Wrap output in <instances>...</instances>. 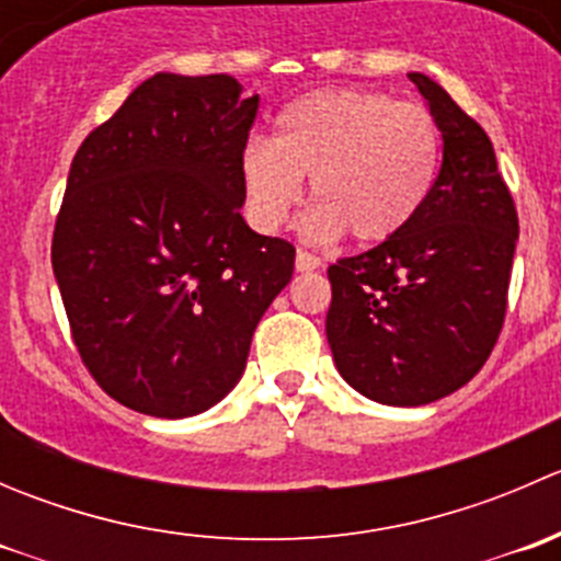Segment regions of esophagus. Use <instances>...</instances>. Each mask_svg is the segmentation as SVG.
I'll list each match as a JSON object with an SVG mask.
<instances>
[{"instance_id": "obj_1", "label": "esophagus", "mask_w": 561, "mask_h": 561, "mask_svg": "<svg viewBox=\"0 0 561 561\" xmlns=\"http://www.w3.org/2000/svg\"><path fill=\"white\" fill-rule=\"evenodd\" d=\"M296 268L298 271H314L320 268V257L312 252H307V249H298L296 252Z\"/></svg>"}]
</instances>
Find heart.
Segmentation results:
<instances>
[{"label": "heart", "instance_id": "1", "mask_svg": "<svg viewBox=\"0 0 561 561\" xmlns=\"http://www.w3.org/2000/svg\"><path fill=\"white\" fill-rule=\"evenodd\" d=\"M439 157V127L423 105L358 89L304 94L282 107L274 138H249L241 151L249 219L279 230L307 175L309 236L347 230L358 244H382L426 206Z\"/></svg>", "mask_w": 561, "mask_h": 561}]
</instances>
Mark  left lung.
Returning a JSON list of instances; mask_svg holds the SVG:
<instances>
[{
    "mask_svg": "<svg viewBox=\"0 0 561 561\" xmlns=\"http://www.w3.org/2000/svg\"><path fill=\"white\" fill-rule=\"evenodd\" d=\"M410 81L443 133V165L393 239L328 268V344L344 380L393 407L437 401L489 360L507 312L518 214L485 129L423 72Z\"/></svg>",
    "mask_w": 561,
    "mask_h": 561,
    "instance_id": "8db88e82",
    "label": "left lung"
}]
</instances>
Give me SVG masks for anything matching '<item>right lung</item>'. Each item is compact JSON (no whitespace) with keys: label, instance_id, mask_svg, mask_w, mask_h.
<instances>
[{"label":"right lung","instance_id":"obj_1","mask_svg":"<svg viewBox=\"0 0 561 561\" xmlns=\"http://www.w3.org/2000/svg\"><path fill=\"white\" fill-rule=\"evenodd\" d=\"M260 98L157 72L76 151L50 263L89 375L118 404L190 417L233 390L296 247L241 217Z\"/></svg>","mask_w":561,"mask_h":561}]
</instances>
